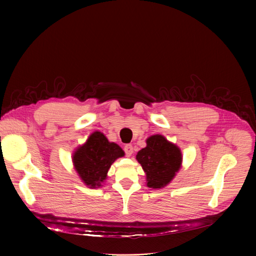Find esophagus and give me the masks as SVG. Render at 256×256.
<instances>
[{
	"mask_svg": "<svg viewBox=\"0 0 256 256\" xmlns=\"http://www.w3.org/2000/svg\"><path fill=\"white\" fill-rule=\"evenodd\" d=\"M124 152H126V156H130L132 154V152H134V148H132V144H126L124 146Z\"/></svg>",
	"mask_w": 256,
	"mask_h": 256,
	"instance_id": "obj_1",
	"label": "esophagus"
}]
</instances>
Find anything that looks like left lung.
<instances>
[{
    "instance_id": "1",
    "label": "left lung",
    "mask_w": 256,
    "mask_h": 256,
    "mask_svg": "<svg viewBox=\"0 0 256 256\" xmlns=\"http://www.w3.org/2000/svg\"><path fill=\"white\" fill-rule=\"evenodd\" d=\"M136 158L146 174L147 186L152 189L167 186L182 162L180 150L162 135H154L147 139L146 147L138 152Z\"/></svg>"
}]
</instances>
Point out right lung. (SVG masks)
<instances>
[{
    "label": "right lung",
    "instance_id": "add662e5",
    "mask_svg": "<svg viewBox=\"0 0 256 256\" xmlns=\"http://www.w3.org/2000/svg\"><path fill=\"white\" fill-rule=\"evenodd\" d=\"M124 156L121 147L109 142L100 132H94L87 141L76 148L72 163L80 178L91 189L102 186L115 160Z\"/></svg>",
    "mask_w": 256,
    "mask_h": 256
}]
</instances>
